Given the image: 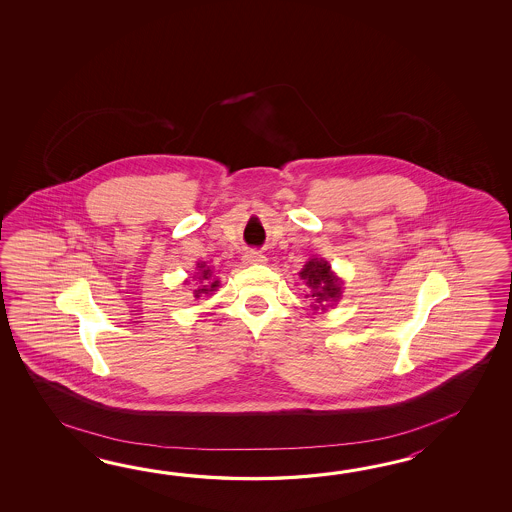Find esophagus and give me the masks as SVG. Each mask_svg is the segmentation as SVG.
<instances>
[{
  "instance_id": "esophagus-1",
  "label": "esophagus",
  "mask_w": 512,
  "mask_h": 512,
  "mask_svg": "<svg viewBox=\"0 0 512 512\" xmlns=\"http://www.w3.org/2000/svg\"><path fill=\"white\" fill-rule=\"evenodd\" d=\"M243 261H245L247 265H261V263H265V261H267V258H265L260 251H249L245 252Z\"/></svg>"
}]
</instances>
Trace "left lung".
Returning a JSON list of instances; mask_svg holds the SVG:
<instances>
[{
  "mask_svg": "<svg viewBox=\"0 0 512 512\" xmlns=\"http://www.w3.org/2000/svg\"><path fill=\"white\" fill-rule=\"evenodd\" d=\"M300 278L305 280L307 287H311V294L307 296L315 300L311 304L313 309L326 311L327 304L338 302L342 296V280L331 271V265L322 258L307 261L304 269L300 271Z\"/></svg>",
  "mask_w": 512,
  "mask_h": 512,
  "instance_id": "obj_1",
  "label": "left lung"
}]
</instances>
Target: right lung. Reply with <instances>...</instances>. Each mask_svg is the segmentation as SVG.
I'll return each mask as SVG.
<instances>
[{
  "mask_svg": "<svg viewBox=\"0 0 512 512\" xmlns=\"http://www.w3.org/2000/svg\"><path fill=\"white\" fill-rule=\"evenodd\" d=\"M197 271H199L196 274L199 285L194 289V298H201V296L218 289L219 280L212 278V271H210V267H207V263H197Z\"/></svg>",
  "mask_w": 512,
  "mask_h": 512,
  "instance_id": "1",
  "label": "right lung"
}]
</instances>
